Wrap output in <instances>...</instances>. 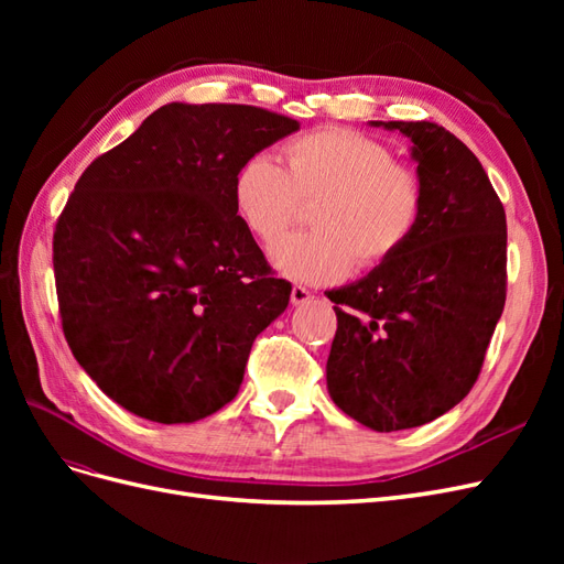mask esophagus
I'll use <instances>...</instances> for the list:
<instances>
[{
  "instance_id": "1",
  "label": "esophagus",
  "mask_w": 564,
  "mask_h": 564,
  "mask_svg": "<svg viewBox=\"0 0 564 564\" xmlns=\"http://www.w3.org/2000/svg\"><path fill=\"white\" fill-rule=\"evenodd\" d=\"M311 299H313V294L305 286H301V284L292 286V303L294 305H303V303H308Z\"/></svg>"
}]
</instances>
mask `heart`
I'll return each mask as SVG.
<instances>
[{"label":"heart","instance_id":"obj_1","mask_svg":"<svg viewBox=\"0 0 564 564\" xmlns=\"http://www.w3.org/2000/svg\"><path fill=\"white\" fill-rule=\"evenodd\" d=\"M316 199L308 234L270 247V263L305 284L344 280L352 265L377 268L400 253L419 228L423 183L412 166L350 129L296 135L280 148V166L256 155L232 178V202L256 240L272 242L297 213Z\"/></svg>","mask_w":564,"mask_h":564}]
</instances>
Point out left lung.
Instances as JSON below:
<instances>
[{
  "label": "left lung",
  "instance_id": "obj_1",
  "mask_svg": "<svg viewBox=\"0 0 564 564\" xmlns=\"http://www.w3.org/2000/svg\"><path fill=\"white\" fill-rule=\"evenodd\" d=\"M412 141L423 214L406 247L327 292V390L371 431L429 423L468 395L506 303V212L489 176L433 122H369Z\"/></svg>",
  "mask_w": 564,
  "mask_h": 564
}]
</instances>
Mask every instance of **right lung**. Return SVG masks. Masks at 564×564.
<instances>
[{
	"mask_svg": "<svg viewBox=\"0 0 564 564\" xmlns=\"http://www.w3.org/2000/svg\"><path fill=\"white\" fill-rule=\"evenodd\" d=\"M294 131L253 106L169 104L77 181L54 232L63 332L127 412L193 423L240 390L292 284L270 278L232 178Z\"/></svg>",
	"mask_w": 564,
	"mask_h": 564,
	"instance_id": "obj_1",
	"label": "right lung"
}]
</instances>
